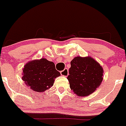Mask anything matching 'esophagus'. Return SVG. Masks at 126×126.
I'll list each match as a JSON object with an SVG mask.
<instances>
[{
  "label": "esophagus",
  "mask_w": 126,
  "mask_h": 126,
  "mask_svg": "<svg viewBox=\"0 0 126 126\" xmlns=\"http://www.w3.org/2000/svg\"><path fill=\"white\" fill-rule=\"evenodd\" d=\"M61 75L62 76H65V77H67L68 75V69H67V68H65L63 71H61Z\"/></svg>",
  "instance_id": "34e87169"
}]
</instances>
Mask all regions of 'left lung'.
I'll return each mask as SVG.
<instances>
[{
	"instance_id": "left-lung-1",
	"label": "left lung",
	"mask_w": 126,
	"mask_h": 126,
	"mask_svg": "<svg viewBox=\"0 0 126 126\" xmlns=\"http://www.w3.org/2000/svg\"><path fill=\"white\" fill-rule=\"evenodd\" d=\"M67 79L70 87L78 96H87L101 84L104 70L99 63L90 56H76L71 61Z\"/></svg>"
}]
</instances>
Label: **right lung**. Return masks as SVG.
Wrapping results in <instances>:
<instances>
[{
  "instance_id": "add662e5",
  "label": "right lung",
  "mask_w": 126,
  "mask_h": 126,
  "mask_svg": "<svg viewBox=\"0 0 126 126\" xmlns=\"http://www.w3.org/2000/svg\"><path fill=\"white\" fill-rule=\"evenodd\" d=\"M22 70V78L25 84L33 91L41 93L50 89L55 78L61 75L56 70L54 63L45 58L29 61Z\"/></svg>"
}]
</instances>
